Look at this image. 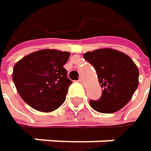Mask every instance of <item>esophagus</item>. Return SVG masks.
Masks as SVG:
<instances>
[{"label": "esophagus", "mask_w": 151, "mask_h": 151, "mask_svg": "<svg viewBox=\"0 0 151 151\" xmlns=\"http://www.w3.org/2000/svg\"><path fill=\"white\" fill-rule=\"evenodd\" d=\"M78 81H79L81 84H84V80H83V78H79V79H78Z\"/></svg>", "instance_id": "obj_1"}]
</instances>
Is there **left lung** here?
Returning a JSON list of instances; mask_svg holds the SVG:
<instances>
[{
	"mask_svg": "<svg viewBox=\"0 0 151 151\" xmlns=\"http://www.w3.org/2000/svg\"><path fill=\"white\" fill-rule=\"evenodd\" d=\"M96 70L102 95L90 101L95 111L111 114L122 108L132 98L139 81V71L134 61L123 52L105 48L83 55Z\"/></svg>",
	"mask_w": 151,
	"mask_h": 151,
	"instance_id": "obj_1",
	"label": "left lung"
}]
</instances>
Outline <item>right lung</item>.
<instances>
[{"label":"right lung","instance_id":"add662e5","mask_svg":"<svg viewBox=\"0 0 151 151\" xmlns=\"http://www.w3.org/2000/svg\"><path fill=\"white\" fill-rule=\"evenodd\" d=\"M70 52L45 49L32 52L14 66L12 78L22 99L32 108L51 112L62 105L72 80L64 65Z\"/></svg>","mask_w":151,"mask_h":151}]
</instances>
